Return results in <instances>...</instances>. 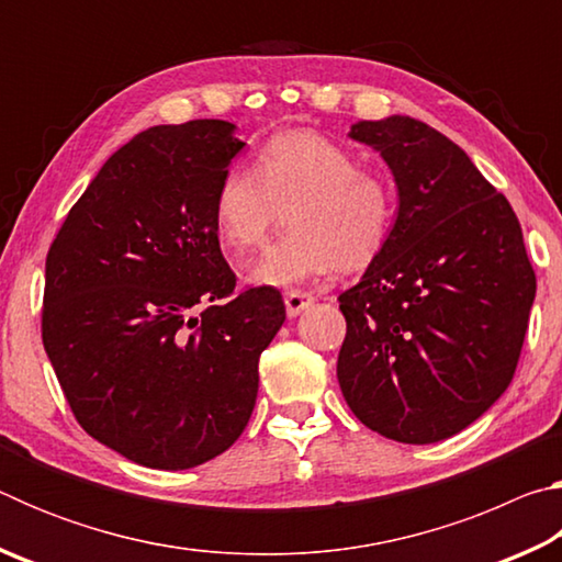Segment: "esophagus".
<instances>
[{
  "instance_id": "obj_1",
  "label": "esophagus",
  "mask_w": 562,
  "mask_h": 562,
  "mask_svg": "<svg viewBox=\"0 0 562 562\" xmlns=\"http://www.w3.org/2000/svg\"><path fill=\"white\" fill-rule=\"evenodd\" d=\"M312 302H315V297H312L310 292H302V290L284 292V307H288V317H297L300 312L307 310Z\"/></svg>"
}]
</instances>
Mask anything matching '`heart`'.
<instances>
[{"instance_id": "heart-1", "label": "heart", "mask_w": 562, "mask_h": 562, "mask_svg": "<svg viewBox=\"0 0 562 562\" xmlns=\"http://www.w3.org/2000/svg\"><path fill=\"white\" fill-rule=\"evenodd\" d=\"M288 213L292 231L250 268V280L290 288L331 270H364L392 237L396 190L357 156L315 131L270 138L255 168H231L213 201V223L231 252L265 243Z\"/></svg>"}]
</instances>
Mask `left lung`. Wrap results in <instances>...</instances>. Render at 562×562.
Returning <instances> with one entry per match:
<instances>
[{"label":"left lung","mask_w":562,"mask_h":562,"mask_svg":"<svg viewBox=\"0 0 562 562\" xmlns=\"http://www.w3.org/2000/svg\"><path fill=\"white\" fill-rule=\"evenodd\" d=\"M398 188L384 252L339 294L337 379L361 424L434 443L506 392L526 339L536 272L506 195L463 150L408 116L359 121Z\"/></svg>","instance_id":"left-lung-1"}]
</instances>
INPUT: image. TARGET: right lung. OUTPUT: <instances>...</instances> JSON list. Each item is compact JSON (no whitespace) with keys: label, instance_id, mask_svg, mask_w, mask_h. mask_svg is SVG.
Wrapping results in <instances>:
<instances>
[{"label":"right lung","instance_id":"1","mask_svg":"<svg viewBox=\"0 0 562 562\" xmlns=\"http://www.w3.org/2000/svg\"><path fill=\"white\" fill-rule=\"evenodd\" d=\"M227 121L154 126L113 154L46 255L42 341L76 422L148 469L221 456L258 398L284 322L274 288H235L213 201L243 140Z\"/></svg>","mask_w":562,"mask_h":562}]
</instances>
